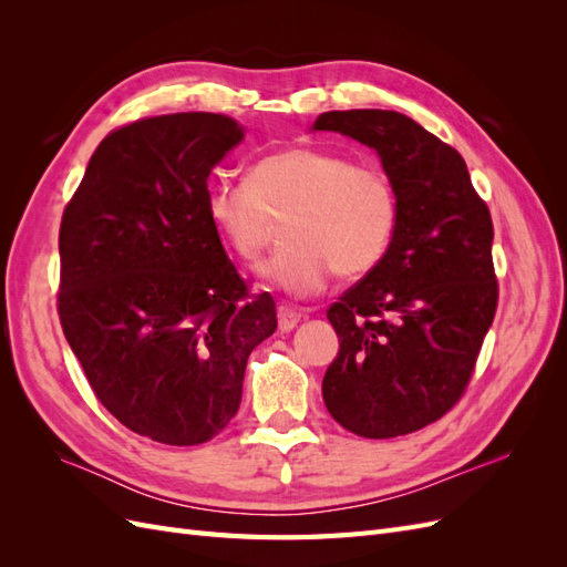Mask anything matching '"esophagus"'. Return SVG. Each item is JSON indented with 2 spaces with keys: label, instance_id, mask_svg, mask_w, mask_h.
Returning a JSON list of instances; mask_svg holds the SVG:
<instances>
[{
  "label": "esophagus",
  "instance_id": "esophagus-1",
  "mask_svg": "<svg viewBox=\"0 0 567 567\" xmlns=\"http://www.w3.org/2000/svg\"><path fill=\"white\" fill-rule=\"evenodd\" d=\"M300 319H302V315L298 312V310H293V307H279V329L284 331V333H288V331H293L296 326L300 323Z\"/></svg>",
  "mask_w": 567,
  "mask_h": 567
}]
</instances>
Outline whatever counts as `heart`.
I'll return each mask as SVG.
<instances>
[{
  "label": "heart",
  "mask_w": 567,
  "mask_h": 567,
  "mask_svg": "<svg viewBox=\"0 0 567 567\" xmlns=\"http://www.w3.org/2000/svg\"><path fill=\"white\" fill-rule=\"evenodd\" d=\"M208 213L244 262L262 257L281 219L288 246L265 267L267 281L293 298L315 296L340 277H364L388 250L398 221L390 179L373 165L312 146H290L257 161L248 179L210 188Z\"/></svg>",
  "instance_id": "obj_1"
}]
</instances>
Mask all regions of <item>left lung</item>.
Segmentation results:
<instances>
[{"mask_svg":"<svg viewBox=\"0 0 567 567\" xmlns=\"http://www.w3.org/2000/svg\"><path fill=\"white\" fill-rule=\"evenodd\" d=\"M312 130L379 153L398 198L381 262L326 312L340 340L326 409L359 437L421 431L461 400L496 312L487 203L461 153L398 111H329Z\"/></svg>","mask_w":567,"mask_h":567,"instance_id":"left-lung-1","label":"left lung"}]
</instances>
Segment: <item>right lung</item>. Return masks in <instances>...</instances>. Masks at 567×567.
Returning a JSON list of instances; mask_svg holds the SVG:
<instances>
[{
    "label": "right lung",
    "mask_w": 567,
    "mask_h": 567,
    "mask_svg": "<svg viewBox=\"0 0 567 567\" xmlns=\"http://www.w3.org/2000/svg\"><path fill=\"white\" fill-rule=\"evenodd\" d=\"M244 140L219 113L144 117L113 130L65 205L59 317L111 414L175 447L236 416L250 352L277 331L208 213L213 167Z\"/></svg>",
    "instance_id": "1"
}]
</instances>
